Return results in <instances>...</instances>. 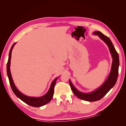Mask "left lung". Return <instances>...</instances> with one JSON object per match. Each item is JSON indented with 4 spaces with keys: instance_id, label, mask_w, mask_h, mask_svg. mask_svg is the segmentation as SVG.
<instances>
[{
    "instance_id": "left-lung-1",
    "label": "left lung",
    "mask_w": 126,
    "mask_h": 126,
    "mask_svg": "<svg viewBox=\"0 0 126 126\" xmlns=\"http://www.w3.org/2000/svg\"><path fill=\"white\" fill-rule=\"evenodd\" d=\"M94 34L95 35H98L101 39L103 40L107 44L108 48L110 49V52L112 54L113 62L111 71H110L107 79L105 81V82L102 84L101 87H100L97 90L90 93H84L78 91L72 84L71 81L69 80V85L74 94L79 99L89 102L99 101L102 98L110 91V89L114 86L117 82V78H118V68L119 64L118 54L115 49L114 46L113 45L111 40H110V38L104 35L99 31L94 32Z\"/></svg>"
}]
</instances>
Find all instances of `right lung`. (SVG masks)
Here are the masks:
<instances>
[{
    "instance_id": "obj_1",
    "label": "right lung",
    "mask_w": 126,
    "mask_h": 126,
    "mask_svg": "<svg viewBox=\"0 0 126 126\" xmlns=\"http://www.w3.org/2000/svg\"><path fill=\"white\" fill-rule=\"evenodd\" d=\"M16 44V43L13 44V45L12 46L10 49L9 54V58H8V61L7 62V74L8 76V78H9L10 85L11 86L12 89L13 91L15 94L16 95L17 97H18L20 99L22 100V101L25 102V103H27L28 105L34 107H41L45 104L48 103L49 102L51 99H52L53 94H54V88L55 84L56 83V80H57V78H56L53 81L52 84L50 85V87L49 89L46 94H45L43 96L39 98H35V97H28L27 95H25L24 94L20 92L18 90V89L16 88V87L15 86V84L13 80V79L12 77L11 73H10V59H11V54H12V50L13 49L14 46Z\"/></svg>"
}]
</instances>
